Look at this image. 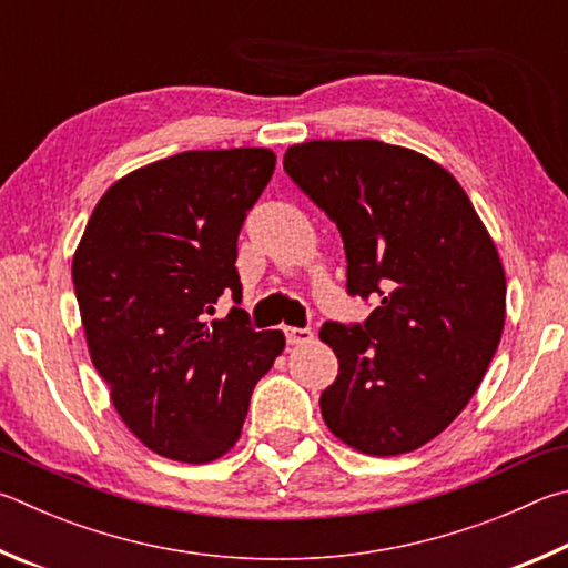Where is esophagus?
Returning <instances> with one entry per match:
<instances>
[{
	"mask_svg": "<svg viewBox=\"0 0 568 568\" xmlns=\"http://www.w3.org/2000/svg\"><path fill=\"white\" fill-rule=\"evenodd\" d=\"M284 334H286V342L294 344V346L310 344L314 339L312 329H300V326H284Z\"/></svg>",
	"mask_w": 568,
	"mask_h": 568,
	"instance_id": "obj_1",
	"label": "esophagus"
}]
</instances>
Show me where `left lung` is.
<instances>
[{
	"instance_id": "obj_1",
	"label": "left lung",
	"mask_w": 568,
	"mask_h": 568,
	"mask_svg": "<svg viewBox=\"0 0 568 568\" xmlns=\"http://www.w3.org/2000/svg\"><path fill=\"white\" fill-rule=\"evenodd\" d=\"M284 169L339 226L346 290L379 304L362 326H322L339 359L324 422L362 454L419 449L464 412L501 342L494 239L462 184L414 149L312 139L286 149Z\"/></svg>"
}]
</instances>
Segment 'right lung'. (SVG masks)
Instances as JSON below:
<instances>
[{
	"label": "right lung",
	"instance_id": "add662e5",
	"mask_svg": "<svg viewBox=\"0 0 568 568\" xmlns=\"http://www.w3.org/2000/svg\"><path fill=\"white\" fill-rule=\"evenodd\" d=\"M264 146L182 152L106 189L72 258L94 369L146 449L184 464L224 456L242 436L256 382L284 352L254 332L242 302L236 236L274 174Z\"/></svg>",
	"mask_w": 568,
	"mask_h": 568
}]
</instances>
